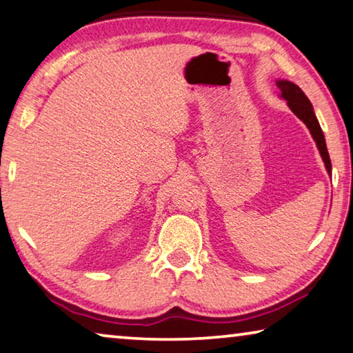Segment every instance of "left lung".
I'll list each match as a JSON object with an SVG mask.
<instances>
[{"label": "left lung", "mask_w": 353, "mask_h": 353, "mask_svg": "<svg viewBox=\"0 0 353 353\" xmlns=\"http://www.w3.org/2000/svg\"><path fill=\"white\" fill-rule=\"evenodd\" d=\"M276 86L279 88V97L286 100L290 111H292L300 121H303V124L307 127L312 139L316 141L319 152H321L323 165L327 168V172L332 176V161H330L325 137H323L322 128L319 125V121L314 114V108H312L310 99L305 96V92L301 91L295 83L289 80H276Z\"/></svg>", "instance_id": "1"}]
</instances>
